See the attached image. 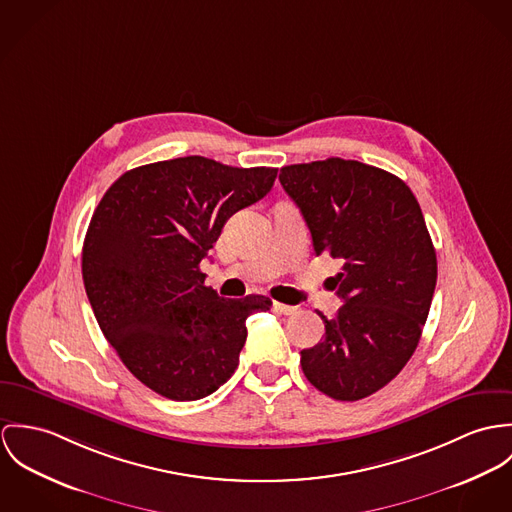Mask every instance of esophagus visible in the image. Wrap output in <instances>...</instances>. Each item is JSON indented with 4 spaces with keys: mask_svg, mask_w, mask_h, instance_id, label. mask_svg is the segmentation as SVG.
<instances>
[{
    "mask_svg": "<svg viewBox=\"0 0 512 512\" xmlns=\"http://www.w3.org/2000/svg\"><path fill=\"white\" fill-rule=\"evenodd\" d=\"M273 308H275L279 314H286V316L298 312L296 306H288V304H283V302H273Z\"/></svg>",
    "mask_w": 512,
    "mask_h": 512,
    "instance_id": "esophagus-1",
    "label": "esophagus"
}]
</instances>
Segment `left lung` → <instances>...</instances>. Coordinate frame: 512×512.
I'll list each match as a JSON object with an SVG mask.
<instances>
[{"label": "left lung", "instance_id": "obj_1", "mask_svg": "<svg viewBox=\"0 0 512 512\" xmlns=\"http://www.w3.org/2000/svg\"><path fill=\"white\" fill-rule=\"evenodd\" d=\"M316 255L343 263L332 290L345 302L324 314V340L300 351L306 379L336 400L369 397L412 357L426 324L436 251L412 190L391 172L338 157L283 167Z\"/></svg>", "mask_w": 512, "mask_h": 512}]
</instances>
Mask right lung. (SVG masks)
Returning a JSON list of instances; mask_svg holds the SVG:
<instances>
[{
	"label": "right lung",
	"mask_w": 512,
	"mask_h": 512,
	"mask_svg": "<svg viewBox=\"0 0 512 512\" xmlns=\"http://www.w3.org/2000/svg\"><path fill=\"white\" fill-rule=\"evenodd\" d=\"M277 169L180 157L121 174L100 200L82 247L94 316L123 365L151 391L198 400L239 363L245 320L261 294L222 298L200 271L229 218L259 202Z\"/></svg>",
	"instance_id": "obj_1"
}]
</instances>
